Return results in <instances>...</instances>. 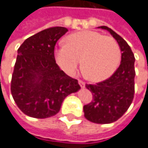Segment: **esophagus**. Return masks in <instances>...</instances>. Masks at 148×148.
Here are the masks:
<instances>
[{
    "instance_id": "34e87169",
    "label": "esophagus",
    "mask_w": 148,
    "mask_h": 148,
    "mask_svg": "<svg viewBox=\"0 0 148 148\" xmlns=\"http://www.w3.org/2000/svg\"><path fill=\"white\" fill-rule=\"evenodd\" d=\"M78 84L80 85L81 87H84V86H86V83H85L84 81H82V80H79V81H78Z\"/></svg>"
}]
</instances>
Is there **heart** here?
<instances>
[{
  "mask_svg": "<svg viewBox=\"0 0 148 148\" xmlns=\"http://www.w3.org/2000/svg\"><path fill=\"white\" fill-rule=\"evenodd\" d=\"M58 65L70 75L83 70L94 82L106 80L117 70L121 59L118 42L97 31H81L68 36L66 45H60L54 51Z\"/></svg>",
  "mask_w": 148,
  "mask_h": 148,
  "instance_id": "heart-1",
  "label": "heart"
}]
</instances>
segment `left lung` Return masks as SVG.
Wrapping results in <instances>:
<instances>
[{"label": "left lung", "instance_id": "obj_1", "mask_svg": "<svg viewBox=\"0 0 148 148\" xmlns=\"http://www.w3.org/2000/svg\"><path fill=\"white\" fill-rule=\"evenodd\" d=\"M117 40L121 51L119 68L110 78L95 85H86L93 100L84 106L85 117L95 123H111L123 116L132 104L134 95V55L125 40L112 29L102 25Z\"/></svg>", "mask_w": 148, "mask_h": 148}]
</instances>
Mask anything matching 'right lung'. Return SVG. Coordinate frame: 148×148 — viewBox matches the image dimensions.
<instances>
[{
	"instance_id": "obj_1",
	"label": "right lung",
	"mask_w": 148,
	"mask_h": 148,
	"mask_svg": "<svg viewBox=\"0 0 148 148\" xmlns=\"http://www.w3.org/2000/svg\"><path fill=\"white\" fill-rule=\"evenodd\" d=\"M67 31L62 27L44 29L18 49L11 92L25 115L37 119L56 115L63 99L81 88L76 79L60 69L54 58L55 45Z\"/></svg>"
}]
</instances>
